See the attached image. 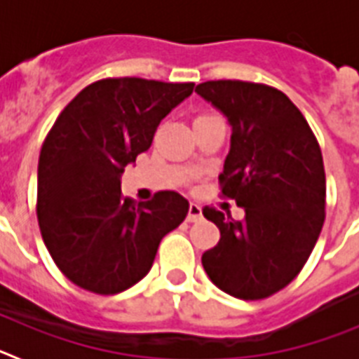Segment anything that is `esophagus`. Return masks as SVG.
<instances>
[{"instance_id":"34e87169","label":"esophagus","mask_w":359,"mask_h":359,"mask_svg":"<svg viewBox=\"0 0 359 359\" xmlns=\"http://www.w3.org/2000/svg\"><path fill=\"white\" fill-rule=\"evenodd\" d=\"M201 217H203L201 207H199V205H196V203H190L187 221H189V223H198V221H201Z\"/></svg>"}]
</instances>
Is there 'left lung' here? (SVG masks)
Listing matches in <instances>:
<instances>
[{"label": "left lung", "mask_w": 359, "mask_h": 359, "mask_svg": "<svg viewBox=\"0 0 359 359\" xmlns=\"http://www.w3.org/2000/svg\"><path fill=\"white\" fill-rule=\"evenodd\" d=\"M196 91L231 126L219 183L246 212L236 221L230 212L203 208L221 231L217 246L203 253V268L231 297H271L300 273L322 231V151L298 107L271 86L208 81Z\"/></svg>", "instance_id": "8db88e82"}]
</instances>
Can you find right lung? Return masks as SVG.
<instances>
[{
	"instance_id": "add662e5",
	"label": "right lung",
	"mask_w": 359,
	"mask_h": 359,
	"mask_svg": "<svg viewBox=\"0 0 359 359\" xmlns=\"http://www.w3.org/2000/svg\"><path fill=\"white\" fill-rule=\"evenodd\" d=\"M194 82L102 79L57 116L41 147L37 219L57 268L82 290L116 294L149 273L158 246L183 223L189 201L172 190L123 198V167L152 144Z\"/></svg>"
}]
</instances>
